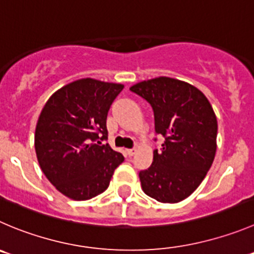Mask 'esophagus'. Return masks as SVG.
Segmentation results:
<instances>
[{
  "instance_id": "1",
  "label": "esophagus",
  "mask_w": 254,
  "mask_h": 254,
  "mask_svg": "<svg viewBox=\"0 0 254 254\" xmlns=\"http://www.w3.org/2000/svg\"><path fill=\"white\" fill-rule=\"evenodd\" d=\"M136 152H137V149H136V148L127 149V154H128V156H133V154L136 153Z\"/></svg>"
}]
</instances>
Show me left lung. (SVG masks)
Instances as JSON below:
<instances>
[{
  "label": "left lung",
  "mask_w": 254,
  "mask_h": 254,
  "mask_svg": "<svg viewBox=\"0 0 254 254\" xmlns=\"http://www.w3.org/2000/svg\"><path fill=\"white\" fill-rule=\"evenodd\" d=\"M131 91L151 103L154 128L165 137L151 167L139 172L143 192L162 203H178L206 177L217 149V117L203 92L185 81L156 77Z\"/></svg>",
  "instance_id": "8db88e82"
}]
</instances>
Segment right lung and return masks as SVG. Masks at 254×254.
Wrapping results in <instances>:
<instances>
[{"instance_id": "1", "label": "right lung", "mask_w": 254, "mask_h": 254, "mask_svg": "<svg viewBox=\"0 0 254 254\" xmlns=\"http://www.w3.org/2000/svg\"><path fill=\"white\" fill-rule=\"evenodd\" d=\"M122 83L81 78L53 93L38 117L35 149L38 163L59 192L86 201L105 192L125 161L108 143V111Z\"/></svg>"}]
</instances>
